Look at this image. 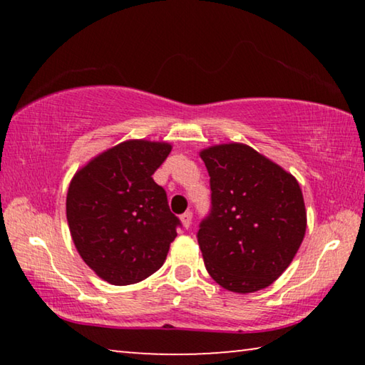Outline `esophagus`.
<instances>
[{
	"instance_id": "1",
	"label": "esophagus",
	"mask_w": 365,
	"mask_h": 365,
	"mask_svg": "<svg viewBox=\"0 0 365 365\" xmlns=\"http://www.w3.org/2000/svg\"><path fill=\"white\" fill-rule=\"evenodd\" d=\"M191 219H193V214H191L190 211L180 215V220H182V224H183V227H185V228H190V225H191Z\"/></svg>"
}]
</instances>
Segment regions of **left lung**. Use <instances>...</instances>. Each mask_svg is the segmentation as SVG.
<instances>
[{
    "label": "left lung",
    "mask_w": 365,
    "mask_h": 365,
    "mask_svg": "<svg viewBox=\"0 0 365 365\" xmlns=\"http://www.w3.org/2000/svg\"><path fill=\"white\" fill-rule=\"evenodd\" d=\"M200 156L211 177V212L196 235L206 269L228 292H259L287 270L304 238L299 183L243 143Z\"/></svg>",
    "instance_id": "1"
}]
</instances>
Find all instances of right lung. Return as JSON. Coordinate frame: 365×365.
I'll use <instances>...</instances> for the list:
<instances>
[{
  "mask_svg": "<svg viewBox=\"0 0 365 365\" xmlns=\"http://www.w3.org/2000/svg\"><path fill=\"white\" fill-rule=\"evenodd\" d=\"M172 146L128 140L77 170L66 200L67 224L85 264L110 285L148 279L160 269L180 220L153 180Z\"/></svg>",
  "mask_w": 365,
  "mask_h": 365,
  "instance_id": "obj_1",
  "label": "right lung"
}]
</instances>
